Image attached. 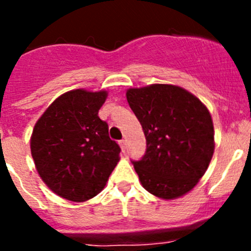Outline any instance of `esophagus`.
Wrapping results in <instances>:
<instances>
[{
    "label": "esophagus",
    "instance_id": "esophagus-1",
    "mask_svg": "<svg viewBox=\"0 0 251 251\" xmlns=\"http://www.w3.org/2000/svg\"><path fill=\"white\" fill-rule=\"evenodd\" d=\"M119 146H121L122 151H123V152H126V150H127V145H126V141H124V139L119 141Z\"/></svg>",
    "mask_w": 251,
    "mask_h": 251
}]
</instances>
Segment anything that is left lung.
Returning <instances> with one entry per match:
<instances>
[{
  "label": "left lung",
  "mask_w": 251,
  "mask_h": 251,
  "mask_svg": "<svg viewBox=\"0 0 251 251\" xmlns=\"http://www.w3.org/2000/svg\"><path fill=\"white\" fill-rule=\"evenodd\" d=\"M127 100L146 136V153L132 161L142 186L165 200L196 186L214 154L207 108L179 86L154 84L129 89Z\"/></svg>",
  "instance_id": "1"
}]
</instances>
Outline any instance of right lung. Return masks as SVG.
<instances>
[{
    "label": "right lung",
    "instance_id": "add662e5",
    "mask_svg": "<svg viewBox=\"0 0 251 251\" xmlns=\"http://www.w3.org/2000/svg\"><path fill=\"white\" fill-rule=\"evenodd\" d=\"M106 92H68L35 124L31 154L51 191L83 202L97 196L119 161L121 147L109 138L98 112Z\"/></svg>",
    "mask_w": 251,
    "mask_h": 251
}]
</instances>
